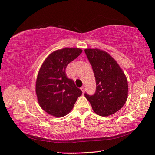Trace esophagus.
I'll return each mask as SVG.
<instances>
[{
    "instance_id": "34e87169",
    "label": "esophagus",
    "mask_w": 155,
    "mask_h": 155,
    "mask_svg": "<svg viewBox=\"0 0 155 155\" xmlns=\"http://www.w3.org/2000/svg\"><path fill=\"white\" fill-rule=\"evenodd\" d=\"M81 91H82V92H83V94H84V91H85V87L83 86V87L81 88Z\"/></svg>"
}]
</instances>
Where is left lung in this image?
<instances>
[{
	"label": "left lung",
	"instance_id": "obj_1",
	"mask_svg": "<svg viewBox=\"0 0 155 155\" xmlns=\"http://www.w3.org/2000/svg\"><path fill=\"white\" fill-rule=\"evenodd\" d=\"M85 53L95 78L96 89L93 95L84 94L94 111L106 117L118 111L128 95V83L117 61L106 51L85 49Z\"/></svg>",
	"mask_w": 155,
	"mask_h": 155
}]
</instances>
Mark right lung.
Instances as JSON below:
<instances>
[{
  "mask_svg": "<svg viewBox=\"0 0 155 155\" xmlns=\"http://www.w3.org/2000/svg\"><path fill=\"white\" fill-rule=\"evenodd\" d=\"M81 52V49L75 48L58 50L51 53L41 66L36 92L40 107L48 114L58 117L66 115L82 94L66 74L68 64Z\"/></svg>",
  "mask_w": 155,
  "mask_h": 155,
  "instance_id": "1",
  "label": "right lung"
}]
</instances>
